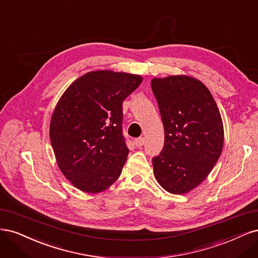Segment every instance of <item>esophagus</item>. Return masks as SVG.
I'll use <instances>...</instances> for the list:
<instances>
[{
  "mask_svg": "<svg viewBox=\"0 0 258 258\" xmlns=\"http://www.w3.org/2000/svg\"><path fill=\"white\" fill-rule=\"evenodd\" d=\"M135 145H136V147H138V148L143 147V146L145 145V138H144V137H139V138L135 139Z\"/></svg>",
  "mask_w": 258,
  "mask_h": 258,
  "instance_id": "esophagus-1",
  "label": "esophagus"
}]
</instances>
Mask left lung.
<instances>
[{"label":"left lung","instance_id":"obj_1","mask_svg":"<svg viewBox=\"0 0 258 258\" xmlns=\"http://www.w3.org/2000/svg\"><path fill=\"white\" fill-rule=\"evenodd\" d=\"M151 88L165 133L164 148L152 159L154 176L167 192L184 194L201 184L219 160L221 113L210 91L195 78H154Z\"/></svg>","mask_w":258,"mask_h":258}]
</instances>
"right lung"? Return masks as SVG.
I'll return each instance as SVG.
<instances>
[{"label": "right lung", "instance_id": "obj_1", "mask_svg": "<svg viewBox=\"0 0 258 258\" xmlns=\"http://www.w3.org/2000/svg\"><path fill=\"white\" fill-rule=\"evenodd\" d=\"M141 81L138 75L91 72L60 98L49 134L59 168L74 186L98 193L119 178L128 154L122 104Z\"/></svg>", "mask_w": 258, "mask_h": 258}]
</instances>
